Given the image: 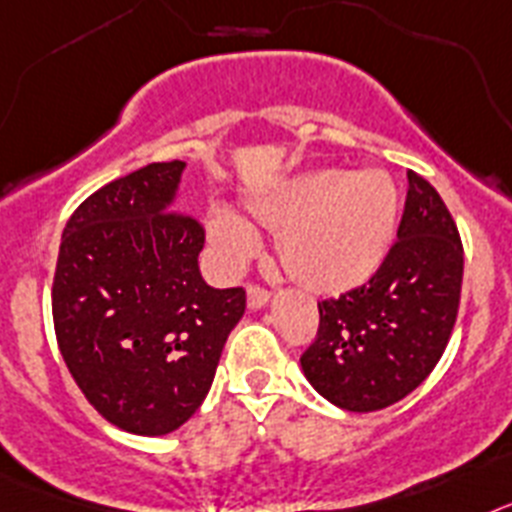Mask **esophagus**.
I'll return each mask as SVG.
<instances>
[{
	"mask_svg": "<svg viewBox=\"0 0 512 512\" xmlns=\"http://www.w3.org/2000/svg\"><path fill=\"white\" fill-rule=\"evenodd\" d=\"M270 299V291L265 286H260V283H250L247 286V304H250V309H260V306L268 304Z\"/></svg>",
	"mask_w": 512,
	"mask_h": 512,
	"instance_id": "obj_1",
	"label": "esophagus"
}]
</instances>
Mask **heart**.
Wrapping results in <instances>:
<instances>
[{
  "mask_svg": "<svg viewBox=\"0 0 512 512\" xmlns=\"http://www.w3.org/2000/svg\"><path fill=\"white\" fill-rule=\"evenodd\" d=\"M268 229L281 231L278 252L293 281L337 293L379 268L397 231L399 195L384 172H314L252 203ZM211 237L226 260L257 247V231L242 216L216 211Z\"/></svg>",
  "mask_w": 512,
  "mask_h": 512,
  "instance_id": "1",
  "label": "heart"
}]
</instances>
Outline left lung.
Here are the masks:
<instances>
[{"instance_id":"obj_1","label":"left lung","mask_w":512,"mask_h":512,"mask_svg":"<svg viewBox=\"0 0 512 512\" xmlns=\"http://www.w3.org/2000/svg\"><path fill=\"white\" fill-rule=\"evenodd\" d=\"M397 239L363 286L319 301L301 355L309 384L350 412H376L428 379L459 317L464 244L438 190L407 172Z\"/></svg>"}]
</instances>
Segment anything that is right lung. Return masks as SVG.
Segmentation results:
<instances>
[{
  "label": "right lung",
  "mask_w": 512,
  "mask_h": 512,
  "mask_svg": "<svg viewBox=\"0 0 512 512\" xmlns=\"http://www.w3.org/2000/svg\"><path fill=\"white\" fill-rule=\"evenodd\" d=\"M185 162L102 185L66 221L53 273L56 342L71 379L115 428L164 435L195 415L247 293L198 268L206 229L172 208Z\"/></svg>",
  "instance_id": "1"
}]
</instances>
